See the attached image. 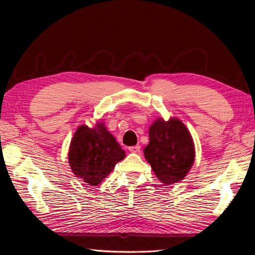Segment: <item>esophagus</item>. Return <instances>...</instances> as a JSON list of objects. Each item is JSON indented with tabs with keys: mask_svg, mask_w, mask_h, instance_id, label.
Returning <instances> with one entry per match:
<instances>
[{
	"mask_svg": "<svg viewBox=\"0 0 255 255\" xmlns=\"http://www.w3.org/2000/svg\"><path fill=\"white\" fill-rule=\"evenodd\" d=\"M128 150L130 151L131 153H139L140 151H141V148H140V145H132V147H129Z\"/></svg>",
	"mask_w": 255,
	"mask_h": 255,
	"instance_id": "34e87169",
	"label": "esophagus"
}]
</instances>
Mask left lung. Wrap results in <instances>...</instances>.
Wrapping results in <instances>:
<instances>
[{
	"label": "left lung",
	"instance_id": "left-lung-1",
	"mask_svg": "<svg viewBox=\"0 0 255 255\" xmlns=\"http://www.w3.org/2000/svg\"><path fill=\"white\" fill-rule=\"evenodd\" d=\"M149 144L144 158L165 185L182 181L195 160L191 133L180 119L158 118L149 128Z\"/></svg>",
	"mask_w": 255,
	"mask_h": 255
}]
</instances>
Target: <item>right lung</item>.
Listing matches in <instances>:
<instances>
[{
	"instance_id": "right-lung-1",
	"label": "right lung",
	"mask_w": 255,
	"mask_h": 255,
	"mask_svg": "<svg viewBox=\"0 0 255 255\" xmlns=\"http://www.w3.org/2000/svg\"><path fill=\"white\" fill-rule=\"evenodd\" d=\"M125 155L104 123H97L94 128L81 125L71 140L68 154L74 175L92 186L99 185Z\"/></svg>"
}]
</instances>
